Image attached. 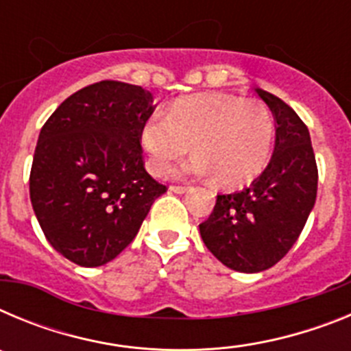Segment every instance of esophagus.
Instances as JSON below:
<instances>
[{
	"label": "esophagus",
	"instance_id": "obj_1",
	"mask_svg": "<svg viewBox=\"0 0 351 351\" xmlns=\"http://www.w3.org/2000/svg\"><path fill=\"white\" fill-rule=\"evenodd\" d=\"M170 190L173 191V193H184V191L190 190V186H181V184H172L170 186Z\"/></svg>",
	"mask_w": 351,
	"mask_h": 351
}]
</instances>
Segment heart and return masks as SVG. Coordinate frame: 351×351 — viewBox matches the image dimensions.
I'll return each mask as SVG.
<instances>
[{"label": "heart", "mask_w": 351, "mask_h": 351, "mask_svg": "<svg viewBox=\"0 0 351 351\" xmlns=\"http://www.w3.org/2000/svg\"><path fill=\"white\" fill-rule=\"evenodd\" d=\"M193 147L195 154L178 173H213L223 188H237L256 179L267 167L274 144V119L255 100L225 93L181 98L154 112L141 130L147 169L154 176Z\"/></svg>", "instance_id": "1"}]
</instances>
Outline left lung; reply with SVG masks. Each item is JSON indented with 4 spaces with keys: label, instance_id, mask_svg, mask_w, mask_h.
I'll return each instance as SVG.
<instances>
[{
    "label": "left lung",
    "instance_id": "left-lung-1",
    "mask_svg": "<svg viewBox=\"0 0 351 351\" xmlns=\"http://www.w3.org/2000/svg\"><path fill=\"white\" fill-rule=\"evenodd\" d=\"M276 119V145L267 169L250 188L218 195L200 235L223 265L260 272L280 262L308 221L318 190V167L308 126L290 105L256 89Z\"/></svg>",
    "mask_w": 351,
    "mask_h": 351
}]
</instances>
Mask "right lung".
I'll return each instance as SVG.
<instances>
[{
  "mask_svg": "<svg viewBox=\"0 0 351 351\" xmlns=\"http://www.w3.org/2000/svg\"><path fill=\"white\" fill-rule=\"evenodd\" d=\"M153 95L121 80L79 89L40 130L29 198L58 253L82 267L116 258L167 186L144 167L141 130Z\"/></svg>",
  "mask_w": 351,
  "mask_h": 351,
  "instance_id": "add662e5",
  "label": "right lung"
}]
</instances>
